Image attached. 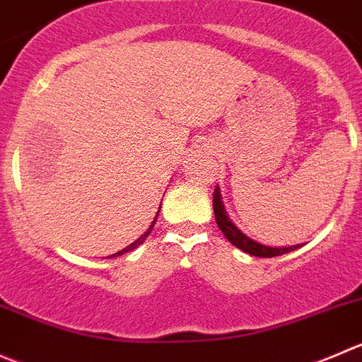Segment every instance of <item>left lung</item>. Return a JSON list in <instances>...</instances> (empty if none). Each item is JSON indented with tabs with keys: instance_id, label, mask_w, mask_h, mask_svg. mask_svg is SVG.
Instances as JSON below:
<instances>
[{
	"instance_id": "8db88e82",
	"label": "left lung",
	"mask_w": 362,
	"mask_h": 362,
	"mask_svg": "<svg viewBox=\"0 0 362 362\" xmlns=\"http://www.w3.org/2000/svg\"><path fill=\"white\" fill-rule=\"evenodd\" d=\"M213 209H214V218H216V223L220 227V230L223 232L225 238L235 246V248L243 250V252L250 253V255H255V257H278V255H284V253L292 252V250L299 248L298 246H285V248H271V246L266 245H260V243L253 241L250 239L248 235L243 234L238 227L230 221V218L227 216V211H225L223 202H221V195H220V188H214L213 193Z\"/></svg>"
}]
</instances>
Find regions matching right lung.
<instances>
[{
    "instance_id": "add662e5",
    "label": "right lung",
    "mask_w": 362,
    "mask_h": 362,
    "mask_svg": "<svg viewBox=\"0 0 362 362\" xmlns=\"http://www.w3.org/2000/svg\"><path fill=\"white\" fill-rule=\"evenodd\" d=\"M156 218H158V214H156ZM156 218H155V221H153V223H151V227H149V228H148V232H146V234H144V235H142V238H139V239H137V241H135V243H132V245H130V246H127V248H124V250H121V252L114 253V255H110V257H116V255H123V253H127V252H132V250H135V248H137V246H139V245H142V243H144V241H146V238H148V235H149V234H151L153 227H155V223H156Z\"/></svg>"
}]
</instances>
